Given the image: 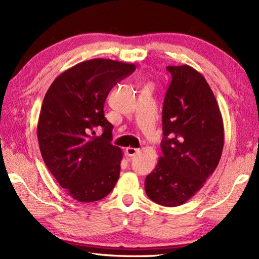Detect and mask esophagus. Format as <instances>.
<instances>
[{"mask_svg":"<svg viewBox=\"0 0 259 259\" xmlns=\"http://www.w3.org/2000/svg\"><path fill=\"white\" fill-rule=\"evenodd\" d=\"M139 149H136V148H131V147H128V148H125V150H124V152H125V156H128V157H130V158H133V157H135L137 153H139Z\"/></svg>","mask_w":259,"mask_h":259,"instance_id":"1","label":"esophagus"}]
</instances>
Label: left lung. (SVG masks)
Returning <instances> with one entry per match:
<instances>
[{"instance_id": "left-lung-1", "label": "left lung", "mask_w": 259, "mask_h": 259, "mask_svg": "<svg viewBox=\"0 0 259 259\" xmlns=\"http://www.w3.org/2000/svg\"><path fill=\"white\" fill-rule=\"evenodd\" d=\"M171 83L162 108V156L146 177L152 201L177 207L212 175L224 148L221 110L206 79L189 65H169Z\"/></svg>"}]
</instances>
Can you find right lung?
<instances>
[{
    "label": "right lung",
    "instance_id": "obj_1",
    "mask_svg": "<svg viewBox=\"0 0 259 259\" xmlns=\"http://www.w3.org/2000/svg\"><path fill=\"white\" fill-rule=\"evenodd\" d=\"M135 70V64L110 59L88 60L60 74L43 99L37 122L41 155L75 200H100L117 184L122 151L111 144L113 125L103 107L110 90ZM99 127L103 135L96 136Z\"/></svg>",
    "mask_w": 259,
    "mask_h": 259
}]
</instances>
